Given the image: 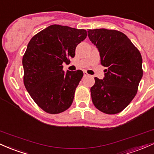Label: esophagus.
<instances>
[{
    "label": "esophagus",
    "mask_w": 154,
    "mask_h": 154,
    "mask_svg": "<svg viewBox=\"0 0 154 154\" xmlns=\"http://www.w3.org/2000/svg\"><path fill=\"white\" fill-rule=\"evenodd\" d=\"M89 74L87 73V72H84V77H87V76H89Z\"/></svg>",
    "instance_id": "34e87169"
}]
</instances>
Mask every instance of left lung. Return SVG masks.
Instances as JSON below:
<instances>
[{"label":"left lung","instance_id":"left-lung-1","mask_svg":"<svg viewBox=\"0 0 154 154\" xmlns=\"http://www.w3.org/2000/svg\"><path fill=\"white\" fill-rule=\"evenodd\" d=\"M105 67L103 79L94 78L91 95L94 106L106 114L122 111L134 99L143 77L142 56L125 34L108 29L88 30Z\"/></svg>","mask_w":154,"mask_h":154}]
</instances>
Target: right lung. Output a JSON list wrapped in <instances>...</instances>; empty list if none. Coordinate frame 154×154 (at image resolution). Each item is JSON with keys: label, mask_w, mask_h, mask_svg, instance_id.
Returning a JSON list of instances; mask_svg holds the SVG:
<instances>
[{"label": "right lung", "mask_w": 154, "mask_h": 154, "mask_svg": "<svg viewBox=\"0 0 154 154\" xmlns=\"http://www.w3.org/2000/svg\"><path fill=\"white\" fill-rule=\"evenodd\" d=\"M86 30L68 26L50 25L31 38L22 58L24 84L42 110L57 114L68 109L84 72H64L63 63L75 57L77 45Z\"/></svg>", "instance_id": "1"}]
</instances>
